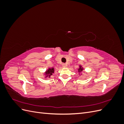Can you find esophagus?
Segmentation results:
<instances>
[{
	"label": "esophagus",
	"instance_id": "1",
	"mask_svg": "<svg viewBox=\"0 0 124 124\" xmlns=\"http://www.w3.org/2000/svg\"><path fill=\"white\" fill-rule=\"evenodd\" d=\"M62 66L63 67H67V65L66 64V63H62Z\"/></svg>",
	"mask_w": 124,
	"mask_h": 124
}]
</instances>
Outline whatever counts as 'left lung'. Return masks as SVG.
Returning a JSON list of instances; mask_svg holds the SVG:
<instances>
[{
    "label": "left lung",
    "mask_w": 124,
    "mask_h": 124,
    "mask_svg": "<svg viewBox=\"0 0 124 124\" xmlns=\"http://www.w3.org/2000/svg\"><path fill=\"white\" fill-rule=\"evenodd\" d=\"M83 70H84V68H83V67H82V66L79 65V67H78V72L79 73H81V72H82Z\"/></svg>",
    "instance_id": "8db88e82"
}]
</instances>
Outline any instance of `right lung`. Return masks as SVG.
<instances>
[{"label":"right lung","instance_id":"1","mask_svg":"<svg viewBox=\"0 0 124 124\" xmlns=\"http://www.w3.org/2000/svg\"><path fill=\"white\" fill-rule=\"evenodd\" d=\"M54 68L53 67H51V68H48L44 73V76L45 78H50L51 76H52V74L54 72Z\"/></svg>","mask_w":124,"mask_h":124}]
</instances>
